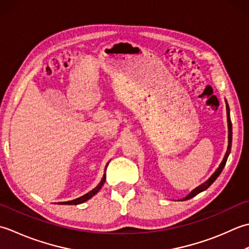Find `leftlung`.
<instances>
[{"label":"left lung","mask_w":249,"mask_h":249,"mask_svg":"<svg viewBox=\"0 0 249 249\" xmlns=\"http://www.w3.org/2000/svg\"><path fill=\"white\" fill-rule=\"evenodd\" d=\"M226 103H227V101H226ZM227 119H228V131H229V134H228V140H229V143H228V149H227V153H226V155L224 157V160L221 161V163L219 164V166H218V169L214 172V174H213L209 179H207L205 182H203V184L200 185L199 187H196V189L192 190L188 196H185L184 199H181L180 201L189 200V199H191V197H194L196 195H199L200 192L206 190L213 184V182H214L217 179V177L220 175L222 170H224L228 157H229V155H230L231 145H232V123H231V118H230V108H229V105H228V103H227Z\"/></svg>","instance_id":"8db88e82"}]
</instances>
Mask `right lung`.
Segmentation results:
<instances>
[{
	"mask_svg": "<svg viewBox=\"0 0 249 249\" xmlns=\"http://www.w3.org/2000/svg\"><path fill=\"white\" fill-rule=\"evenodd\" d=\"M106 167H107V164H106V166H105V172H106ZM105 180H106V173H104V175H103V178H102V180L100 181V184H99L98 186H96L94 189H92V190H91V191H89L88 194H86V195H84L83 196L77 197V199L72 200V201H68V202H61V204H68V205H77V204H80V203H84V202H86V201H87V200L91 199V197H92L94 195L98 194V192L100 191V189L102 188V186L104 185Z\"/></svg>",
	"mask_w": 249,
	"mask_h": 249,
	"instance_id": "obj_1",
	"label": "right lung"
}]
</instances>
